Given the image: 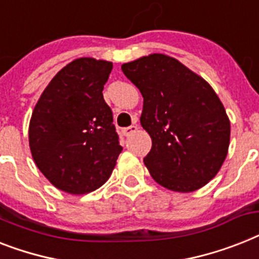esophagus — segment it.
I'll list each match as a JSON object with an SVG mask.
<instances>
[{
	"instance_id": "obj_1",
	"label": "esophagus",
	"mask_w": 259,
	"mask_h": 259,
	"mask_svg": "<svg viewBox=\"0 0 259 259\" xmlns=\"http://www.w3.org/2000/svg\"><path fill=\"white\" fill-rule=\"evenodd\" d=\"M137 129H138V127H137L136 125H132V126H129V127H125V129L122 130V133L125 137H129V136H132L133 133H136Z\"/></svg>"
}]
</instances>
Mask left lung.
Segmentation results:
<instances>
[{
    "label": "left lung",
    "instance_id": "left-lung-1",
    "mask_svg": "<svg viewBox=\"0 0 259 259\" xmlns=\"http://www.w3.org/2000/svg\"><path fill=\"white\" fill-rule=\"evenodd\" d=\"M144 97V158L155 182L189 193L215 177L228 155L230 121L213 88L180 61L150 54L121 66Z\"/></svg>",
    "mask_w": 259,
    "mask_h": 259
}]
</instances>
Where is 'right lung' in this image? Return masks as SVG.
I'll use <instances>...</instances> for the list:
<instances>
[{
    "mask_svg": "<svg viewBox=\"0 0 259 259\" xmlns=\"http://www.w3.org/2000/svg\"><path fill=\"white\" fill-rule=\"evenodd\" d=\"M111 69L109 61H71L46 86L31 114L29 146L35 165L70 194L102 186L122 151L102 94Z\"/></svg>",
    "mask_w": 259,
    "mask_h": 259,
    "instance_id": "obj_1",
    "label": "right lung"
}]
</instances>
